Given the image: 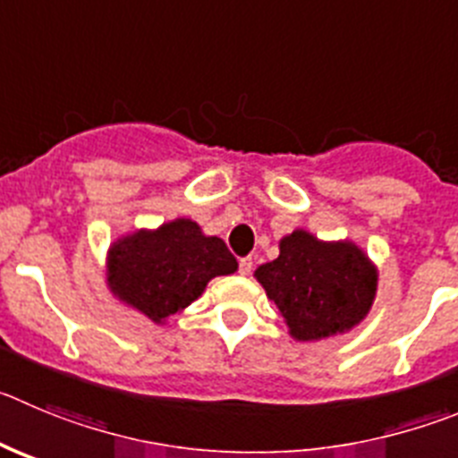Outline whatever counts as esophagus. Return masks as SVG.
I'll return each instance as SVG.
<instances>
[{"instance_id": "1", "label": "esophagus", "mask_w": 458, "mask_h": 458, "mask_svg": "<svg viewBox=\"0 0 458 458\" xmlns=\"http://www.w3.org/2000/svg\"><path fill=\"white\" fill-rule=\"evenodd\" d=\"M253 271V258H239V273L242 276H249V273Z\"/></svg>"}]
</instances>
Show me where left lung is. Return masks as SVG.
Returning a JSON list of instances; mask_svg holds the SVG:
<instances>
[{
  "mask_svg": "<svg viewBox=\"0 0 458 458\" xmlns=\"http://www.w3.org/2000/svg\"><path fill=\"white\" fill-rule=\"evenodd\" d=\"M298 341H318L354 327L369 314L377 271L350 242L326 243L296 230L280 242V255L255 271Z\"/></svg>",
  "mask_w": 458,
  "mask_h": 458,
  "instance_id": "obj_1",
  "label": "left lung"
}]
</instances>
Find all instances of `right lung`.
I'll use <instances>...</instances> for the list:
<instances>
[{
  "label": "right lung",
  "instance_id": "1",
  "mask_svg": "<svg viewBox=\"0 0 458 458\" xmlns=\"http://www.w3.org/2000/svg\"><path fill=\"white\" fill-rule=\"evenodd\" d=\"M234 271L237 259L224 239L205 237L190 219L128 234L108 253L114 296L156 323L191 305L212 277Z\"/></svg>",
  "mask_w": 458,
  "mask_h": 458
}]
</instances>
